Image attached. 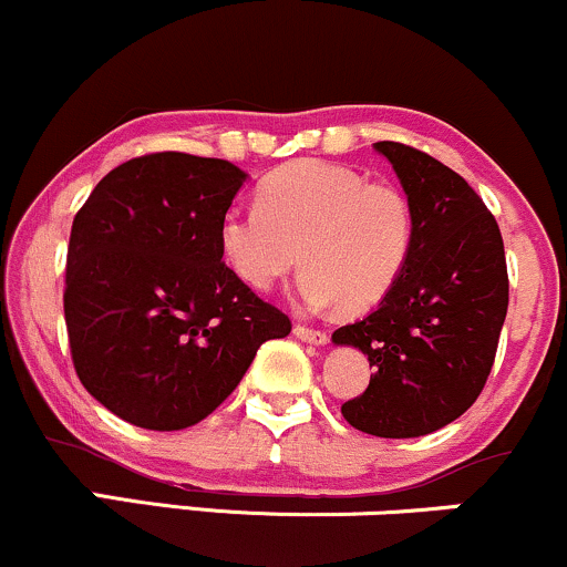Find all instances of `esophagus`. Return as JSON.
Here are the masks:
<instances>
[{"mask_svg": "<svg viewBox=\"0 0 567 567\" xmlns=\"http://www.w3.org/2000/svg\"><path fill=\"white\" fill-rule=\"evenodd\" d=\"M295 337L302 339V342H310V344H329V334L326 331H318V329H308V326H295Z\"/></svg>", "mask_w": 567, "mask_h": 567, "instance_id": "esophagus-1", "label": "esophagus"}]
</instances>
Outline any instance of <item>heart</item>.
<instances>
[{
  "instance_id": "b5f03b06",
  "label": "heart",
  "mask_w": 567,
  "mask_h": 567,
  "mask_svg": "<svg viewBox=\"0 0 567 567\" xmlns=\"http://www.w3.org/2000/svg\"><path fill=\"white\" fill-rule=\"evenodd\" d=\"M414 244V212L392 185L350 166L302 158L262 179L257 209L219 219V249L238 281L268 291L299 262L305 308H377L395 289Z\"/></svg>"
}]
</instances>
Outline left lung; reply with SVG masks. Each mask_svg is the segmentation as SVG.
<instances>
[{
	"label": "left lung",
	"mask_w": 567,
	"mask_h": 567,
	"mask_svg": "<svg viewBox=\"0 0 567 567\" xmlns=\"http://www.w3.org/2000/svg\"><path fill=\"white\" fill-rule=\"evenodd\" d=\"M374 151L401 179L414 244L379 308L331 334L374 369L342 416L377 437H419L462 416L485 388L507 318V259L496 219L467 179L403 143L384 140Z\"/></svg>",
	"instance_id": "left-lung-1"
}]
</instances>
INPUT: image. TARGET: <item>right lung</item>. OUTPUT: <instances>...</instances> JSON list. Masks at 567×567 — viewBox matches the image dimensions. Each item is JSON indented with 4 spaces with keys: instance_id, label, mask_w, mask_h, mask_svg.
<instances>
[{
    "instance_id": "add662e5",
    "label": "right lung",
    "mask_w": 567,
    "mask_h": 567,
    "mask_svg": "<svg viewBox=\"0 0 567 567\" xmlns=\"http://www.w3.org/2000/svg\"><path fill=\"white\" fill-rule=\"evenodd\" d=\"M246 177L223 158L151 153L111 169L73 217V369L135 427H193L238 388L259 344L289 337V318L223 262L219 219Z\"/></svg>"
}]
</instances>
